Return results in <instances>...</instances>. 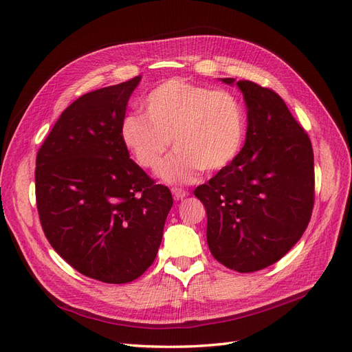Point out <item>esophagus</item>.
Segmentation results:
<instances>
[{"label":"esophagus","mask_w":352,"mask_h":352,"mask_svg":"<svg viewBox=\"0 0 352 352\" xmlns=\"http://www.w3.org/2000/svg\"><path fill=\"white\" fill-rule=\"evenodd\" d=\"M172 194L175 195V198H176V199H182V198L188 197V190H185L184 188L173 186V188H172Z\"/></svg>","instance_id":"obj_1"}]
</instances>
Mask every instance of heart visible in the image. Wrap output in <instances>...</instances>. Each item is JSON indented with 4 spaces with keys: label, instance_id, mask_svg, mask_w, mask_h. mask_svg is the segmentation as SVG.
Here are the masks:
<instances>
[{
    "label": "heart",
    "instance_id": "heart-1",
    "mask_svg": "<svg viewBox=\"0 0 352 352\" xmlns=\"http://www.w3.org/2000/svg\"><path fill=\"white\" fill-rule=\"evenodd\" d=\"M142 107L145 117H124L122 142L138 166L157 172L172 141L176 153L162 170L170 184L190 182L201 170L220 172L242 150L247 116L241 100L226 89L172 78L148 92Z\"/></svg>",
    "mask_w": 352,
    "mask_h": 352
}]
</instances>
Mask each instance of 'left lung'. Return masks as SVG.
<instances>
[{
  "label": "left lung",
  "instance_id": "left-lung-1",
  "mask_svg": "<svg viewBox=\"0 0 352 352\" xmlns=\"http://www.w3.org/2000/svg\"><path fill=\"white\" fill-rule=\"evenodd\" d=\"M236 85L248 109L245 145L194 194L207 211L212 257L251 273L279 261L305 232L314 206V154L278 94L251 80Z\"/></svg>",
  "mask_w": 352,
  "mask_h": 352
}]
</instances>
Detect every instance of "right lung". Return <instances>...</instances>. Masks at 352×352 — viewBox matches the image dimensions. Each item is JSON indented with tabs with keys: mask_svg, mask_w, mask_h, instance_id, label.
<instances>
[{
	"mask_svg": "<svg viewBox=\"0 0 352 352\" xmlns=\"http://www.w3.org/2000/svg\"><path fill=\"white\" fill-rule=\"evenodd\" d=\"M141 76L82 95L61 113L36 154L42 230L73 269L127 283L154 263L173 198L122 142L126 105Z\"/></svg>",
	"mask_w": 352,
	"mask_h": 352,
	"instance_id": "add662e5",
	"label": "right lung"
}]
</instances>
